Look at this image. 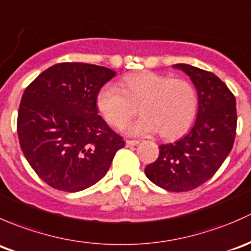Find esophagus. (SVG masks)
<instances>
[{
  "mask_svg": "<svg viewBox=\"0 0 251 251\" xmlns=\"http://www.w3.org/2000/svg\"><path fill=\"white\" fill-rule=\"evenodd\" d=\"M139 141L138 140H126V145L128 147L130 146H135V145H138Z\"/></svg>",
  "mask_w": 251,
  "mask_h": 251,
  "instance_id": "esophagus-1",
  "label": "esophagus"
}]
</instances>
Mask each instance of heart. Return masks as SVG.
Masks as SVG:
<instances>
[{
    "label": "heart",
    "instance_id": "b5f03b06",
    "mask_svg": "<svg viewBox=\"0 0 251 251\" xmlns=\"http://www.w3.org/2000/svg\"><path fill=\"white\" fill-rule=\"evenodd\" d=\"M121 87L105 84L98 93L97 105L105 120L117 128L140 106L143 116L123 128L129 135L159 131L162 138L174 139L185 133L195 120L197 95L186 79L143 71L126 75Z\"/></svg>",
    "mask_w": 251,
    "mask_h": 251
}]
</instances>
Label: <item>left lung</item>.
<instances>
[{
  "label": "left lung",
  "instance_id": "1",
  "mask_svg": "<svg viewBox=\"0 0 251 251\" xmlns=\"http://www.w3.org/2000/svg\"><path fill=\"white\" fill-rule=\"evenodd\" d=\"M173 68L185 72L197 90V118L183 138L159 146L158 158L145 168V174L164 190L185 192L208 181L231 152L236 136V99L211 72L188 64Z\"/></svg>",
  "mask_w": 251,
  "mask_h": 251
}]
</instances>
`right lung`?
Here are the masks:
<instances>
[{"mask_svg": "<svg viewBox=\"0 0 251 251\" xmlns=\"http://www.w3.org/2000/svg\"><path fill=\"white\" fill-rule=\"evenodd\" d=\"M116 71L61 63L25 89L18 112L22 151L36 174L56 190H86L106 175L125 141L98 115L97 97Z\"/></svg>", "mask_w": 251, "mask_h": 251, "instance_id": "obj_1", "label": "right lung"}]
</instances>
